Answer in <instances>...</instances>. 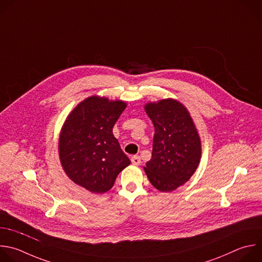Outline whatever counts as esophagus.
Wrapping results in <instances>:
<instances>
[{
    "label": "esophagus",
    "instance_id": "34e87169",
    "mask_svg": "<svg viewBox=\"0 0 262 262\" xmlns=\"http://www.w3.org/2000/svg\"><path fill=\"white\" fill-rule=\"evenodd\" d=\"M131 162H132V164H134V165H139V164L141 163L140 157H139V156H137V155L133 156L132 158H131Z\"/></svg>",
    "mask_w": 262,
    "mask_h": 262
}]
</instances>
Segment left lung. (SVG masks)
<instances>
[{
    "mask_svg": "<svg viewBox=\"0 0 262 262\" xmlns=\"http://www.w3.org/2000/svg\"><path fill=\"white\" fill-rule=\"evenodd\" d=\"M144 110L155 127L151 159L144 171L156 189L173 191L188 182L199 165V134L187 108L174 99L147 103Z\"/></svg>",
    "mask_w": 262,
    "mask_h": 262,
    "instance_id": "left-lung-1",
    "label": "left lung"
}]
</instances>
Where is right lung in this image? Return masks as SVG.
<instances>
[{
	"label": "right lung",
	"mask_w": 262,
	"mask_h": 262,
	"mask_svg": "<svg viewBox=\"0 0 262 262\" xmlns=\"http://www.w3.org/2000/svg\"><path fill=\"white\" fill-rule=\"evenodd\" d=\"M124 101L91 96L70 113L61 130L59 156L68 178L92 193H105L131 162L113 128Z\"/></svg>",
	"instance_id": "right-lung-1"
}]
</instances>
